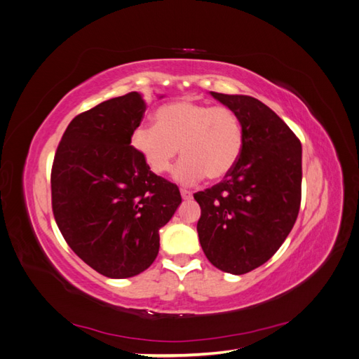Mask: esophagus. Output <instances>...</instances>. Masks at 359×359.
<instances>
[{"label":"esophagus","mask_w":359,"mask_h":359,"mask_svg":"<svg viewBox=\"0 0 359 359\" xmlns=\"http://www.w3.org/2000/svg\"><path fill=\"white\" fill-rule=\"evenodd\" d=\"M181 196H182V199H191V198H194V194H191L190 190L181 189Z\"/></svg>","instance_id":"esophagus-1"}]
</instances>
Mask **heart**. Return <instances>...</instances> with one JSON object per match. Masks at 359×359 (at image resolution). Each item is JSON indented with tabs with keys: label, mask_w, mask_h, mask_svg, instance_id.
<instances>
[{
	"label": "heart",
	"mask_w": 359,
	"mask_h": 359,
	"mask_svg": "<svg viewBox=\"0 0 359 359\" xmlns=\"http://www.w3.org/2000/svg\"><path fill=\"white\" fill-rule=\"evenodd\" d=\"M155 126L138 125L130 144L154 173L169 172L180 151L184 156L173 180L190 186L219 180L238 163L243 147V128L230 108L210 107L190 99L165 103L154 114Z\"/></svg>",
	"instance_id": "b5f03b06"
}]
</instances>
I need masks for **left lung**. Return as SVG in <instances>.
<instances>
[{"label":"left lung","instance_id":"obj_1","mask_svg":"<svg viewBox=\"0 0 359 359\" xmlns=\"http://www.w3.org/2000/svg\"><path fill=\"white\" fill-rule=\"evenodd\" d=\"M210 94L239 117L243 147L222 182L195 194L196 230L210 264L241 276L273 257L292 230L302 201V143L251 95Z\"/></svg>","mask_w":359,"mask_h":359}]
</instances>
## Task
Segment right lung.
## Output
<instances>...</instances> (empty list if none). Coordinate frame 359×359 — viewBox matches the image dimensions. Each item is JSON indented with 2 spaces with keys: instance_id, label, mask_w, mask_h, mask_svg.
Wrapping results in <instances>:
<instances>
[{
  "instance_id": "add662e5",
  "label": "right lung",
  "mask_w": 359,
  "mask_h": 359,
  "mask_svg": "<svg viewBox=\"0 0 359 359\" xmlns=\"http://www.w3.org/2000/svg\"><path fill=\"white\" fill-rule=\"evenodd\" d=\"M144 111L143 95L134 91L79 114L51 169L60 233L86 265L109 278L134 277L154 264L160 229L181 204L178 187L156 177L130 146Z\"/></svg>"
}]
</instances>
